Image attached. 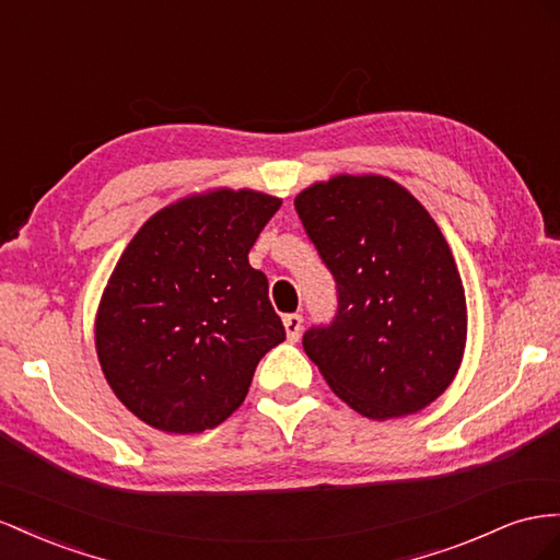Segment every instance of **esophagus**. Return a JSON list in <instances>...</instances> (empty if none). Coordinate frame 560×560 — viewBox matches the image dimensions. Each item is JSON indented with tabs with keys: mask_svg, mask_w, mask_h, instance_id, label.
Returning a JSON list of instances; mask_svg holds the SVG:
<instances>
[{
	"mask_svg": "<svg viewBox=\"0 0 560 560\" xmlns=\"http://www.w3.org/2000/svg\"><path fill=\"white\" fill-rule=\"evenodd\" d=\"M282 325H284V331H287V339L299 341L301 327H304V317H301L299 313H290V315L282 317Z\"/></svg>",
	"mask_w": 560,
	"mask_h": 560,
	"instance_id": "1",
	"label": "esophagus"
}]
</instances>
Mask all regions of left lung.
Wrapping results in <instances>:
<instances>
[{
    "label": "left lung",
    "mask_w": 560,
    "mask_h": 560,
    "mask_svg": "<svg viewBox=\"0 0 560 560\" xmlns=\"http://www.w3.org/2000/svg\"><path fill=\"white\" fill-rule=\"evenodd\" d=\"M337 280L339 308L304 335L329 388L368 419L424 410L455 380L466 296L455 256L415 195L380 174H337L296 195Z\"/></svg>",
    "instance_id": "1"
}]
</instances>
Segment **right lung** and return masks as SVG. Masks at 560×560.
<instances>
[{"label":"right lung","instance_id":"obj_1","mask_svg":"<svg viewBox=\"0 0 560 560\" xmlns=\"http://www.w3.org/2000/svg\"><path fill=\"white\" fill-rule=\"evenodd\" d=\"M280 205L249 188L192 192L155 211L119 256L96 311V353L119 402L148 427H219L284 341L268 280L249 266Z\"/></svg>","mask_w":560,"mask_h":560}]
</instances>
